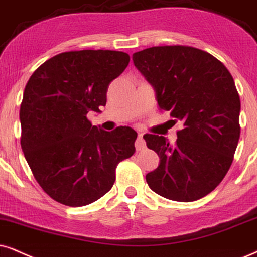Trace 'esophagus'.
<instances>
[{
	"mask_svg": "<svg viewBox=\"0 0 257 257\" xmlns=\"http://www.w3.org/2000/svg\"><path fill=\"white\" fill-rule=\"evenodd\" d=\"M135 147H136V151H138V152L144 151V149L146 148V142H145V140H144V135H142V134H139L138 139H136Z\"/></svg>",
	"mask_w": 257,
	"mask_h": 257,
	"instance_id": "esophagus-1",
	"label": "esophagus"
}]
</instances>
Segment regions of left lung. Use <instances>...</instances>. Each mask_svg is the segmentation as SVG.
<instances>
[{
	"instance_id": "left-lung-1",
	"label": "left lung",
	"mask_w": 257,
	"mask_h": 257,
	"mask_svg": "<svg viewBox=\"0 0 257 257\" xmlns=\"http://www.w3.org/2000/svg\"><path fill=\"white\" fill-rule=\"evenodd\" d=\"M133 60L154 87L159 108L184 125L174 145L144 135L160 158L147 184L171 200L205 197L228 173L241 134V100L231 73L207 52L181 45L146 48Z\"/></svg>"
}]
</instances>
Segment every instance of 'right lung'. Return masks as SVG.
Here are the masks:
<instances>
[{
	"instance_id": "obj_1",
	"label": "right lung",
	"mask_w": 257,
	"mask_h": 257,
	"mask_svg": "<svg viewBox=\"0 0 257 257\" xmlns=\"http://www.w3.org/2000/svg\"><path fill=\"white\" fill-rule=\"evenodd\" d=\"M131 57L110 50L70 51L39 66L20 106L21 148L35 180L58 203L84 206L108 193L116 167L135 153L129 126L105 132L87 112H100L109 84Z\"/></svg>"
}]
</instances>
